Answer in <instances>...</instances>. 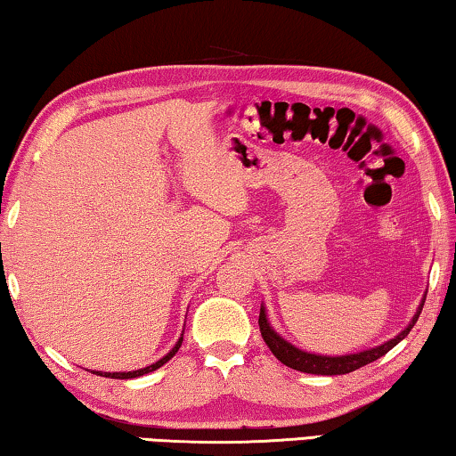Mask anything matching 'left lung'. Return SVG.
Returning <instances> with one entry per match:
<instances>
[{
    "instance_id": "8db88e82",
    "label": "left lung",
    "mask_w": 456,
    "mask_h": 456,
    "mask_svg": "<svg viewBox=\"0 0 456 456\" xmlns=\"http://www.w3.org/2000/svg\"><path fill=\"white\" fill-rule=\"evenodd\" d=\"M424 299H426V296L422 297V304L418 305V310L410 324L405 326L397 336H394V338H389L387 342H383V345L375 346V348H367V350H361V353H350V354H338V356L316 354V353H307V350L291 345L289 340H285L283 336L275 332V328L269 324L267 307H265L263 304H261V314H258V326H261L263 340L267 342L271 353L275 354L277 359L283 362V365L301 370V373H312V375H346V373H353V370H356V369L369 365V362L377 361L385 353H389V350L394 348L397 342H402L418 322L419 312H422V307H424Z\"/></svg>"
}]
</instances>
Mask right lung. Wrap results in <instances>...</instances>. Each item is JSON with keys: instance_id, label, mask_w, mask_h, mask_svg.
Returning a JSON list of instances; mask_svg holds the SVG:
<instances>
[{"instance_id": "obj_1", "label": "right lung", "mask_w": 456, "mask_h": 456, "mask_svg": "<svg viewBox=\"0 0 456 456\" xmlns=\"http://www.w3.org/2000/svg\"><path fill=\"white\" fill-rule=\"evenodd\" d=\"M181 342H183V334L179 336V340L175 342V346L169 350V353H167V354L163 356V359H159L157 362H152V365L144 367V369H136V370H116V373H103V370H91V373H95V375H100V377H111V379H134V377H142V375H146V373H152V370H157L159 367H163L167 361H171L173 356H175V353H177V350H179Z\"/></svg>"}]
</instances>
